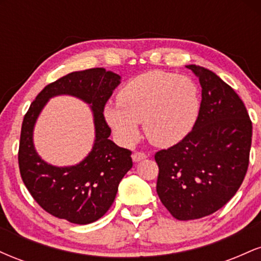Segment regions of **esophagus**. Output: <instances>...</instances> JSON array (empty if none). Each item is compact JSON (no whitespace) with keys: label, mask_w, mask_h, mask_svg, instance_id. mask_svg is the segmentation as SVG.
<instances>
[{"label":"esophagus","mask_w":261,"mask_h":261,"mask_svg":"<svg viewBox=\"0 0 261 261\" xmlns=\"http://www.w3.org/2000/svg\"><path fill=\"white\" fill-rule=\"evenodd\" d=\"M145 158H147V154L145 153V152L142 151H136L135 153L133 154V160L134 162H140L142 160H145Z\"/></svg>","instance_id":"1"}]
</instances>
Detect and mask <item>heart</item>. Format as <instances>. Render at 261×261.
Wrapping results in <instances>:
<instances>
[{
    "label": "heart",
    "mask_w": 261,
    "mask_h": 261,
    "mask_svg": "<svg viewBox=\"0 0 261 261\" xmlns=\"http://www.w3.org/2000/svg\"><path fill=\"white\" fill-rule=\"evenodd\" d=\"M200 110L199 89L187 76L149 71L139 74L118 93V104L106 108V118L122 142L139 136L137 124L155 146H172L193 130Z\"/></svg>",
    "instance_id": "obj_1"
}]
</instances>
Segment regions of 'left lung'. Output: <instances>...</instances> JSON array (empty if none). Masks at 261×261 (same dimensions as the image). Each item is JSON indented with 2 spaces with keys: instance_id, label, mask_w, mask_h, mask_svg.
I'll return each instance as SVG.
<instances>
[{
  "instance_id": "left-lung-1",
  "label": "left lung",
  "mask_w": 261,
  "mask_h": 261,
  "mask_svg": "<svg viewBox=\"0 0 261 261\" xmlns=\"http://www.w3.org/2000/svg\"><path fill=\"white\" fill-rule=\"evenodd\" d=\"M187 67L201 85L199 116L184 139L154 154L157 194L179 221L208 216L234 196L249 166L253 134L234 89L207 68Z\"/></svg>"
}]
</instances>
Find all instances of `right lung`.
I'll return each mask as SVG.
<instances>
[{
  "mask_svg": "<svg viewBox=\"0 0 261 261\" xmlns=\"http://www.w3.org/2000/svg\"><path fill=\"white\" fill-rule=\"evenodd\" d=\"M120 76L103 67L71 72L49 83L32 101L20 130L18 164L22 180L33 199L53 216L76 224L99 220L110 208L119 182L133 167V152L109 140L112 128L104 108ZM71 94L92 104L96 142L91 154L73 167L50 166L36 154L32 146V127L47 99L54 95Z\"/></svg>",
  "mask_w": 261,
  "mask_h": 261,
  "instance_id": "1",
  "label": "right lung"
}]
</instances>
